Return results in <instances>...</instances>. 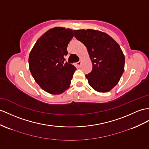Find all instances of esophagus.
I'll list each match as a JSON object with an SVG mask.
<instances>
[{"mask_svg": "<svg viewBox=\"0 0 149 149\" xmlns=\"http://www.w3.org/2000/svg\"><path fill=\"white\" fill-rule=\"evenodd\" d=\"M81 61H78V62L77 63V64L78 65V66H79L81 65Z\"/></svg>", "mask_w": 149, "mask_h": 149, "instance_id": "34e87169", "label": "esophagus"}]
</instances>
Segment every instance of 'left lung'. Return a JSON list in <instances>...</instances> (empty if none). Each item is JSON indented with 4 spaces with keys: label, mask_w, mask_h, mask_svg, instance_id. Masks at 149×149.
I'll list each match as a JSON object with an SVG mask.
<instances>
[{
    "label": "left lung",
    "mask_w": 149,
    "mask_h": 149,
    "mask_svg": "<svg viewBox=\"0 0 149 149\" xmlns=\"http://www.w3.org/2000/svg\"><path fill=\"white\" fill-rule=\"evenodd\" d=\"M74 37L86 47L92 63L86 74L88 84L99 92H107L118 84L124 72L125 56L120 46L106 33L91 30H74Z\"/></svg>",
    "instance_id": "obj_1"
}]
</instances>
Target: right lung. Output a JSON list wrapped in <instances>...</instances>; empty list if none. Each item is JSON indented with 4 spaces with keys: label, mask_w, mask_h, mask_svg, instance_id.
<instances>
[{
    "label": "right lung",
    "mask_w": 149,
    "mask_h": 149,
    "mask_svg": "<svg viewBox=\"0 0 149 149\" xmlns=\"http://www.w3.org/2000/svg\"><path fill=\"white\" fill-rule=\"evenodd\" d=\"M73 36L71 29H50L38 39L31 50L30 71L35 81L47 92L61 94L70 86L77 68L66 62L64 57Z\"/></svg>",
    "instance_id": "1"
}]
</instances>
